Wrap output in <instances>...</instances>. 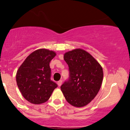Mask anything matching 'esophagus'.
<instances>
[{"mask_svg":"<svg viewBox=\"0 0 130 130\" xmlns=\"http://www.w3.org/2000/svg\"><path fill=\"white\" fill-rule=\"evenodd\" d=\"M62 80H61L58 81V82H57V84H58V85L59 86V87H60L61 85H62Z\"/></svg>","mask_w":130,"mask_h":130,"instance_id":"esophagus-1","label":"esophagus"}]
</instances>
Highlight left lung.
Here are the masks:
<instances>
[{"label":"left lung","mask_w":130,"mask_h":130,"mask_svg":"<svg viewBox=\"0 0 130 130\" xmlns=\"http://www.w3.org/2000/svg\"><path fill=\"white\" fill-rule=\"evenodd\" d=\"M70 77L60 87L65 99L76 107L88 104L98 94L104 77L101 65L85 50L75 49L64 54Z\"/></svg>","instance_id":"obj_1"}]
</instances>
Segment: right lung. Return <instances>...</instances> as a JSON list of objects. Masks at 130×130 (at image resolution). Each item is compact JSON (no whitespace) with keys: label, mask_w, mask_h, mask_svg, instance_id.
Masks as SVG:
<instances>
[{"label":"right lung","mask_w":130,"mask_h":130,"mask_svg":"<svg viewBox=\"0 0 130 130\" xmlns=\"http://www.w3.org/2000/svg\"><path fill=\"white\" fill-rule=\"evenodd\" d=\"M56 55L53 51L39 49L31 53L17 71L16 82L23 98L33 104H41L50 99L57 87L51 80L50 62Z\"/></svg>","instance_id":"add662e5"}]
</instances>
